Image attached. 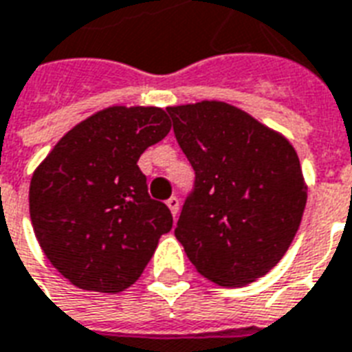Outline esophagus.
Listing matches in <instances>:
<instances>
[{
	"label": "esophagus",
	"instance_id": "34e87169",
	"mask_svg": "<svg viewBox=\"0 0 352 352\" xmlns=\"http://www.w3.org/2000/svg\"><path fill=\"white\" fill-rule=\"evenodd\" d=\"M166 203H168V207H169V210H171L173 218H177V214H179V207H181V203H179V197L171 196Z\"/></svg>",
	"mask_w": 352,
	"mask_h": 352
}]
</instances>
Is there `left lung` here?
Returning a JSON list of instances; mask_svg holds the SVG:
<instances>
[{
	"label": "left lung",
	"instance_id": "1",
	"mask_svg": "<svg viewBox=\"0 0 352 352\" xmlns=\"http://www.w3.org/2000/svg\"><path fill=\"white\" fill-rule=\"evenodd\" d=\"M196 171L175 236L197 272L242 287L269 272L295 239L306 184L293 145L216 100L166 110Z\"/></svg>",
	"mask_w": 352,
	"mask_h": 352
}]
</instances>
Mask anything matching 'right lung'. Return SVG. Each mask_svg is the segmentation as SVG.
Segmentation results:
<instances>
[{"mask_svg": "<svg viewBox=\"0 0 352 352\" xmlns=\"http://www.w3.org/2000/svg\"><path fill=\"white\" fill-rule=\"evenodd\" d=\"M169 129L160 108L111 106L69 130L35 169L31 223L44 256L76 287H130L171 231L173 216L151 199L138 168Z\"/></svg>", "mask_w": 352, "mask_h": 352, "instance_id": "obj_1", "label": "right lung"}]
</instances>
